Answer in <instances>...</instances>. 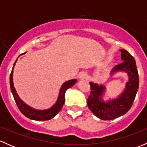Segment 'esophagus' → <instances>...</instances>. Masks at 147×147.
I'll list each match as a JSON object with an SVG mask.
<instances>
[{
	"label": "esophagus",
	"mask_w": 147,
	"mask_h": 147,
	"mask_svg": "<svg viewBox=\"0 0 147 147\" xmlns=\"http://www.w3.org/2000/svg\"><path fill=\"white\" fill-rule=\"evenodd\" d=\"M87 77H88V76H87V74L86 73V72H81L80 74V79H82V80L87 79Z\"/></svg>",
	"instance_id": "34e87169"
}]
</instances>
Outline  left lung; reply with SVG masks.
I'll return each mask as SVG.
<instances>
[{
    "label": "left lung",
    "mask_w": 147,
    "mask_h": 147,
    "mask_svg": "<svg viewBox=\"0 0 147 147\" xmlns=\"http://www.w3.org/2000/svg\"><path fill=\"white\" fill-rule=\"evenodd\" d=\"M121 60L119 65L112 69V72L124 71L128 74L129 82L126 89L118 98L105 103L102 100L105 87L90 82V94L87 98V105L93 114L102 120H112L127 113L132 106L139 88V74L134 57L125 50H120Z\"/></svg>",
    "instance_id": "obj_1"
}]
</instances>
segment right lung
Instances as JSON below:
<instances>
[{
	"label": "right lung",
	"instance_id": "add662e5",
	"mask_svg": "<svg viewBox=\"0 0 147 147\" xmlns=\"http://www.w3.org/2000/svg\"><path fill=\"white\" fill-rule=\"evenodd\" d=\"M15 62L14 65H13V67L16 64ZM13 67L12 69L11 73L10 75V90H11L12 94H13V97H14L15 102H16V105H17L18 107L19 110L21 112V113L23 115L26 117L29 118L30 119L37 120V121H45V120L51 119L52 118L54 117L57 113L60 111V109L63 107V105H64L65 98V94L66 90L69 87H72L75 82H77V80H71L67 81V82H65L62 86L61 89H60V94H59L58 100L55 105L51 107L50 109H47V110H36L30 107L24 103L20 97L18 95L17 92L16 91L14 86H13Z\"/></svg>",
	"mask_w": 147,
	"mask_h": 147
}]
</instances>
